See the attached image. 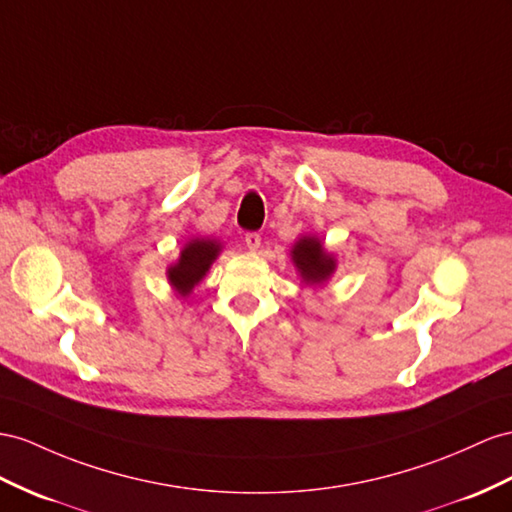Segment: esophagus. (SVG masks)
Returning a JSON list of instances; mask_svg holds the SVG:
<instances>
[{
    "label": "esophagus",
    "mask_w": 512,
    "mask_h": 512,
    "mask_svg": "<svg viewBox=\"0 0 512 512\" xmlns=\"http://www.w3.org/2000/svg\"><path fill=\"white\" fill-rule=\"evenodd\" d=\"M244 242H246V246H248V251H257V248L261 246V235H259V233H255V231L246 233Z\"/></svg>",
    "instance_id": "1"
}]
</instances>
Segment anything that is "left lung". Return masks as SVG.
Returning a JSON list of instances; mask_svg holds the SVG:
<instances>
[{
	"mask_svg": "<svg viewBox=\"0 0 512 512\" xmlns=\"http://www.w3.org/2000/svg\"><path fill=\"white\" fill-rule=\"evenodd\" d=\"M292 261L300 272V279L307 285H322L333 277L337 261L331 253L324 251L316 235H303L292 246Z\"/></svg>",
	"mask_w": 512,
	"mask_h": 512,
	"instance_id": "8db88e82",
	"label": "left lung"
}]
</instances>
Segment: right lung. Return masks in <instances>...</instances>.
<instances>
[{"mask_svg": "<svg viewBox=\"0 0 512 512\" xmlns=\"http://www.w3.org/2000/svg\"><path fill=\"white\" fill-rule=\"evenodd\" d=\"M220 248L222 246L218 240H209V238H194L183 246L179 259L166 270L168 283L173 285V290L179 296L183 298L190 296L194 285H199L203 281L209 266L216 261Z\"/></svg>", "mask_w": 512, "mask_h": 512, "instance_id": "obj_1", "label": "right lung"}]
</instances>
